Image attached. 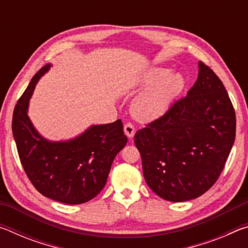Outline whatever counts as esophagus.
<instances>
[{
	"mask_svg": "<svg viewBox=\"0 0 248 248\" xmlns=\"http://www.w3.org/2000/svg\"><path fill=\"white\" fill-rule=\"evenodd\" d=\"M124 130L125 136H127L128 138H132L134 136V133H136V128L133 127L132 124H129V123L124 124Z\"/></svg>",
	"mask_w": 248,
	"mask_h": 248,
	"instance_id": "obj_1",
	"label": "esophagus"
}]
</instances>
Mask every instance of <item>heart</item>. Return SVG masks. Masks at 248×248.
<instances>
[{
  "label": "heart",
  "instance_id": "obj_1",
  "mask_svg": "<svg viewBox=\"0 0 248 248\" xmlns=\"http://www.w3.org/2000/svg\"><path fill=\"white\" fill-rule=\"evenodd\" d=\"M145 87L152 89L144 92L132 105V112L138 119L151 121L157 119L169 110L170 104L184 91L186 78L183 74L174 73L169 68H154L142 78Z\"/></svg>",
  "mask_w": 248,
  "mask_h": 248
}]
</instances>
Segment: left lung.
Returning a JSON list of instances; mask_svg holds the SVG:
<instances>
[{"label": "left lung", "mask_w": 248, "mask_h": 248, "mask_svg": "<svg viewBox=\"0 0 248 248\" xmlns=\"http://www.w3.org/2000/svg\"><path fill=\"white\" fill-rule=\"evenodd\" d=\"M235 131V110L223 83L199 62L187 96L134 136L148 186L173 202L198 198L223 170Z\"/></svg>", "instance_id": "obj_1"}]
</instances>
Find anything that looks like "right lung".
<instances>
[{
    "label": "right lung",
    "instance_id": "obj_1",
    "mask_svg": "<svg viewBox=\"0 0 248 248\" xmlns=\"http://www.w3.org/2000/svg\"><path fill=\"white\" fill-rule=\"evenodd\" d=\"M50 66L46 64L33 75L20 96L13 112L12 130L20 163L33 187L59 202L84 203L106 185L114 158L128 139L120 119L92 125L68 141L53 142L41 137L27 111L36 84Z\"/></svg>",
    "mask_w": 248,
    "mask_h": 248
}]
</instances>
